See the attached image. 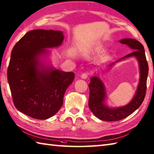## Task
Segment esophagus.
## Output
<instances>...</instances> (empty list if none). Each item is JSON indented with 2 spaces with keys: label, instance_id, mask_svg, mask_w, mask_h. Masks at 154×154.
<instances>
[{
  "label": "esophagus",
  "instance_id": "obj_1",
  "mask_svg": "<svg viewBox=\"0 0 154 154\" xmlns=\"http://www.w3.org/2000/svg\"><path fill=\"white\" fill-rule=\"evenodd\" d=\"M81 79H87V78L88 77V73H83L81 75Z\"/></svg>",
  "mask_w": 154,
  "mask_h": 154
}]
</instances>
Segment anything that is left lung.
<instances>
[{"label": "left lung", "mask_w": 154, "mask_h": 154, "mask_svg": "<svg viewBox=\"0 0 154 154\" xmlns=\"http://www.w3.org/2000/svg\"><path fill=\"white\" fill-rule=\"evenodd\" d=\"M119 42L122 44L127 45L134 51L122 57L118 61L128 57H135L140 65V79L134 97L128 105L117 108H110L105 104L106 93L103 83L97 76L91 78V82L89 84L90 90L89 107L97 118L103 121L116 122L125 118L139 108L146 96L149 68L143 45L134 38H123ZM114 63L111 64L109 67L112 66Z\"/></svg>", "instance_id": "left-lung-1"}]
</instances>
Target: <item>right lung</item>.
Segmentation results:
<instances>
[{"label": "right lung", "instance_id": "right-lung-1", "mask_svg": "<svg viewBox=\"0 0 154 154\" xmlns=\"http://www.w3.org/2000/svg\"><path fill=\"white\" fill-rule=\"evenodd\" d=\"M64 39L61 31L37 29L26 32L11 51L7 78L14 106L32 118L46 119L61 107L63 97L74 80L65 72L41 62L46 49L57 47Z\"/></svg>", "mask_w": 154, "mask_h": 154}]
</instances>
